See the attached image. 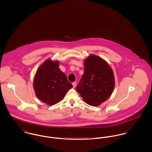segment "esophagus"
<instances>
[{"label": "esophagus", "instance_id": "1", "mask_svg": "<svg viewBox=\"0 0 152 152\" xmlns=\"http://www.w3.org/2000/svg\"><path fill=\"white\" fill-rule=\"evenodd\" d=\"M76 85H77V83H76L75 81L74 82V83H72V86H73L74 88H75V87H76Z\"/></svg>", "mask_w": 152, "mask_h": 152}]
</instances>
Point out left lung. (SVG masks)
<instances>
[{"label": "left lung", "mask_w": 152, "mask_h": 152, "mask_svg": "<svg viewBox=\"0 0 152 152\" xmlns=\"http://www.w3.org/2000/svg\"><path fill=\"white\" fill-rule=\"evenodd\" d=\"M115 86L113 71L97 56H89L84 61V73L77 91L89 105L96 107L108 99Z\"/></svg>", "instance_id": "left-lung-1"}]
</instances>
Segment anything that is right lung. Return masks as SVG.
<instances>
[{
	"mask_svg": "<svg viewBox=\"0 0 152 152\" xmlns=\"http://www.w3.org/2000/svg\"><path fill=\"white\" fill-rule=\"evenodd\" d=\"M58 66V61L47 60L39 67L34 80L33 87L36 96L50 105L58 102L72 88Z\"/></svg>",
	"mask_w": 152,
	"mask_h": 152,
	"instance_id": "add662e5",
	"label": "right lung"
}]
</instances>
